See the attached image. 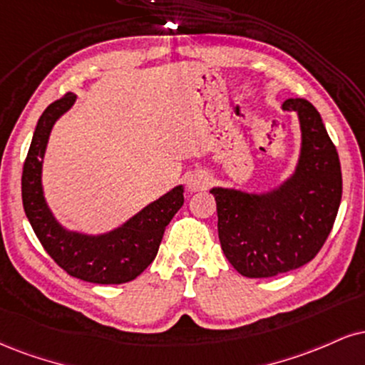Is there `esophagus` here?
<instances>
[{
  "label": "esophagus",
  "instance_id": "esophagus-1",
  "mask_svg": "<svg viewBox=\"0 0 365 365\" xmlns=\"http://www.w3.org/2000/svg\"><path fill=\"white\" fill-rule=\"evenodd\" d=\"M209 185H210V178H209L207 173H204V171H195V173H192L187 180L188 192L205 190V188H207Z\"/></svg>",
  "mask_w": 365,
  "mask_h": 365
}]
</instances>
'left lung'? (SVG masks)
<instances>
[{
  "label": "left lung",
  "mask_w": 365,
  "mask_h": 365,
  "mask_svg": "<svg viewBox=\"0 0 365 365\" xmlns=\"http://www.w3.org/2000/svg\"><path fill=\"white\" fill-rule=\"evenodd\" d=\"M297 112L301 153L282 185L263 194L214 187L217 232L230 263L250 279L274 277L313 260L330 235L341 200V170L322 115L304 98H289Z\"/></svg>",
  "instance_id": "8db88e82"
}]
</instances>
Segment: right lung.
I'll return each mask as SVG.
<instances>
[{
  "instance_id": "right-lung-1",
  "label": "right lung",
  "mask_w": 365,
  "mask_h": 365,
  "mask_svg": "<svg viewBox=\"0 0 365 365\" xmlns=\"http://www.w3.org/2000/svg\"><path fill=\"white\" fill-rule=\"evenodd\" d=\"M74 102L76 95L66 93L38 118L21 173L25 214L43 250L69 275L93 284L129 282L155 260L166 226L183 205V187H175L124 225L103 235H85L61 226L43 197L42 163L52 127Z\"/></svg>"
}]
</instances>
